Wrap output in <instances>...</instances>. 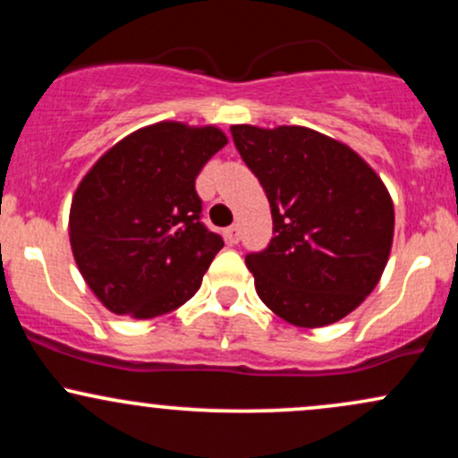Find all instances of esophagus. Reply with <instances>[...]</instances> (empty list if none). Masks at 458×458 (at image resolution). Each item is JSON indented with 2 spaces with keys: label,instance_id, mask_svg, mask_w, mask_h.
I'll return each instance as SVG.
<instances>
[{
  "label": "esophagus",
  "instance_id": "34e87169",
  "mask_svg": "<svg viewBox=\"0 0 458 458\" xmlns=\"http://www.w3.org/2000/svg\"><path fill=\"white\" fill-rule=\"evenodd\" d=\"M224 236L230 245L239 243V225H228V228L224 230Z\"/></svg>",
  "mask_w": 458,
  "mask_h": 458
}]
</instances>
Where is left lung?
<instances>
[{
    "label": "left lung",
    "mask_w": 458,
    "mask_h": 458,
    "mask_svg": "<svg viewBox=\"0 0 458 458\" xmlns=\"http://www.w3.org/2000/svg\"><path fill=\"white\" fill-rule=\"evenodd\" d=\"M230 131L271 204L276 236L245 256L262 303L297 327L344 318L375 291L390 259L387 187L353 148L314 129Z\"/></svg>",
    "instance_id": "left-lung-1"
}]
</instances>
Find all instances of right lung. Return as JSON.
I'll list each match as a JSON object with an SVG mask.
<instances>
[{"mask_svg":"<svg viewBox=\"0 0 458 458\" xmlns=\"http://www.w3.org/2000/svg\"><path fill=\"white\" fill-rule=\"evenodd\" d=\"M228 144L176 120L114 144L79 182L68 215L77 269L109 312L155 318L189 301L222 236L199 222L196 176Z\"/></svg>","mask_w":458,"mask_h":458,"instance_id":"1","label":"right lung"}]
</instances>
